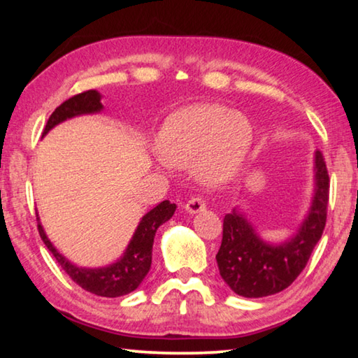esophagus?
Listing matches in <instances>:
<instances>
[{"instance_id": "1", "label": "esophagus", "mask_w": 358, "mask_h": 358, "mask_svg": "<svg viewBox=\"0 0 358 358\" xmlns=\"http://www.w3.org/2000/svg\"><path fill=\"white\" fill-rule=\"evenodd\" d=\"M205 208H207V205H205V201L202 197H192L189 199L185 203V210L189 211V213H199V211H203Z\"/></svg>"}]
</instances>
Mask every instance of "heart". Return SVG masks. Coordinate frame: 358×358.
I'll list each match as a JSON object with an SVG mask.
<instances>
[{"mask_svg": "<svg viewBox=\"0 0 358 358\" xmlns=\"http://www.w3.org/2000/svg\"><path fill=\"white\" fill-rule=\"evenodd\" d=\"M252 142L243 113L221 104H197L172 113L156 137L161 159L173 167L196 164L203 183L217 186L238 173Z\"/></svg>", "mask_w": 358, "mask_h": 358, "instance_id": "1", "label": "heart"}]
</instances>
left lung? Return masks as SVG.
I'll list each match as a JSON object with an SVG mask.
<instances>
[{
	"instance_id": "8db88e82",
	"label": "left lung",
	"mask_w": 358,
	"mask_h": 358,
	"mask_svg": "<svg viewBox=\"0 0 358 358\" xmlns=\"http://www.w3.org/2000/svg\"><path fill=\"white\" fill-rule=\"evenodd\" d=\"M329 192L330 178L324 156L316 151L313 202L292 238L281 245H270L259 237L237 208L224 216L216 262L227 286L246 299L273 295L289 287L305 268L314 246L322 237Z\"/></svg>"
}]
</instances>
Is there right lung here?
<instances>
[{
  "instance_id": "1",
  "label": "right lung",
  "mask_w": 358,
  "mask_h": 358,
  "mask_svg": "<svg viewBox=\"0 0 358 358\" xmlns=\"http://www.w3.org/2000/svg\"><path fill=\"white\" fill-rule=\"evenodd\" d=\"M101 110V94L96 90L78 93L55 108V112L50 115V118L47 121L42 136H45L52 128H55L57 124L63 123L66 120L78 117V115L98 113ZM175 208H177V205L164 201L156 205L153 210H150L142 217V221L138 222L123 256L115 264L101 266V268H83V266H77L69 262L63 254L57 251V248L50 243V240L47 238L44 229H42L39 222V217L38 230L47 250L53 254V257L57 259V262L62 265V268L69 275L72 281L94 295L115 299V296L129 294L141 286V282L147 276L151 266V251H153L156 230L161 224L171 220L175 213Z\"/></svg>"
}]
</instances>
